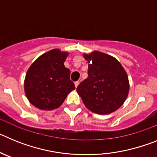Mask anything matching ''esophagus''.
Instances as JSON below:
<instances>
[{"instance_id": "1", "label": "esophagus", "mask_w": 157, "mask_h": 157, "mask_svg": "<svg viewBox=\"0 0 157 157\" xmlns=\"http://www.w3.org/2000/svg\"><path fill=\"white\" fill-rule=\"evenodd\" d=\"M78 84H79V82H78V81L75 82V87H77L78 86Z\"/></svg>"}]
</instances>
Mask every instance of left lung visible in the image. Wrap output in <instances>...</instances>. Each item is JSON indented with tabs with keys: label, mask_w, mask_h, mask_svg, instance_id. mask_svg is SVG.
<instances>
[{
	"label": "left lung",
	"mask_w": 157,
	"mask_h": 157,
	"mask_svg": "<svg viewBox=\"0 0 157 157\" xmlns=\"http://www.w3.org/2000/svg\"><path fill=\"white\" fill-rule=\"evenodd\" d=\"M88 77L77 87V92L89 110L100 115L117 110L127 99L128 77L114 57L94 51L86 55Z\"/></svg>",
	"instance_id": "left-lung-1"
}]
</instances>
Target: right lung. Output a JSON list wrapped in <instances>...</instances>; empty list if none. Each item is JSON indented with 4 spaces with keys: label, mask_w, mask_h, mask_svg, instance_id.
Segmentation results:
<instances>
[{
    "label": "right lung",
    "mask_w": 157,
    "mask_h": 157,
    "mask_svg": "<svg viewBox=\"0 0 157 157\" xmlns=\"http://www.w3.org/2000/svg\"><path fill=\"white\" fill-rule=\"evenodd\" d=\"M67 56V52L52 49L37 58L27 71L25 93L30 103L41 110L59 108L75 89L70 70L63 65Z\"/></svg>",
    "instance_id": "1"
}]
</instances>
